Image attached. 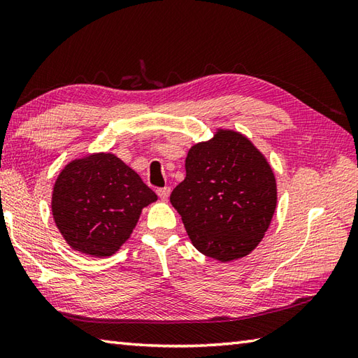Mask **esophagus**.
Here are the masks:
<instances>
[{
  "instance_id": "34e87169",
  "label": "esophagus",
  "mask_w": 358,
  "mask_h": 358,
  "mask_svg": "<svg viewBox=\"0 0 358 358\" xmlns=\"http://www.w3.org/2000/svg\"><path fill=\"white\" fill-rule=\"evenodd\" d=\"M157 194H158V196H159V200L166 201L167 199H169V195H171V187H162V189H158Z\"/></svg>"
}]
</instances>
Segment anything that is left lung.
<instances>
[{
  "label": "left lung",
  "instance_id": "8db88e82",
  "mask_svg": "<svg viewBox=\"0 0 358 358\" xmlns=\"http://www.w3.org/2000/svg\"><path fill=\"white\" fill-rule=\"evenodd\" d=\"M186 178L171 194L192 245L206 257L232 262L252 252L277 206L268 159L248 136L218 129L186 157Z\"/></svg>",
  "mask_w": 358,
  "mask_h": 358
}]
</instances>
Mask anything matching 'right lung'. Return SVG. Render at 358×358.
<instances>
[{
  "instance_id": "1",
  "label": "right lung",
  "mask_w": 358,
  "mask_h": 358,
  "mask_svg": "<svg viewBox=\"0 0 358 358\" xmlns=\"http://www.w3.org/2000/svg\"><path fill=\"white\" fill-rule=\"evenodd\" d=\"M157 195L124 162L98 152L72 159L52 192V215L73 250L110 257L135 229L143 208Z\"/></svg>"
}]
</instances>
